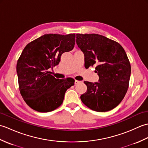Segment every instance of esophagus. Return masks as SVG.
Listing matches in <instances>:
<instances>
[{
  "label": "esophagus",
  "mask_w": 148,
  "mask_h": 148,
  "mask_svg": "<svg viewBox=\"0 0 148 148\" xmlns=\"http://www.w3.org/2000/svg\"><path fill=\"white\" fill-rule=\"evenodd\" d=\"M80 83H81V81L76 80V81H75V82H74V84H79Z\"/></svg>",
  "instance_id": "1"
}]
</instances>
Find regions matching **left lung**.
<instances>
[{
    "mask_svg": "<svg viewBox=\"0 0 148 148\" xmlns=\"http://www.w3.org/2000/svg\"><path fill=\"white\" fill-rule=\"evenodd\" d=\"M76 42L84 55V67L95 65L99 76V82L84 81L87 90L81 101L97 112L115 108L129 85L131 66L126 52L118 42L96 34H77Z\"/></svg>",
    "mask_w": 148,
    "mask_h": 148,
    "instance_id": "obj_1",
    "label": "left lung"
}]
</instances>
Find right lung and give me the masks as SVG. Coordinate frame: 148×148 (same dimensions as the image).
I'll list each match as a JSON object with an SVG mask.
<instances>
[{"label":"right lung","mask_w":148,"mask_h":148,"mask_svg":"<svg viewBox=\"0 0 148 148\" xmlns=\"http://www.w3.org/2000/svg\"><path fill=\"white\" fill-rule=\"evenodd\" d=\"M75 37V34H45L23 49L16 71L20 93L30 108L40 112L54 111L74 84V79H56L48 70L59 64L63 53L74 48Z\"/></svg>","instance_id":"add662e5"}]
</instances>
